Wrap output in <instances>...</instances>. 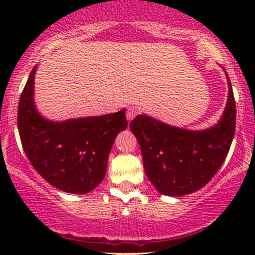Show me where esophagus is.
<instances>
[{
	"instance_id": "obj_1",
	"label": "esophagus",
	"mask_w": 255,
	"mask_h": 255,
	"mask_svg": "<svg viewBox=\"0 0 255 255\" xmlns=\"http://www.w3.org/2000/svg\"><path fill=\"white\" fill-rule=\"evenodd\" d=\"M137 109H134V107H128L127 109V112H126V118H127V121L129 122V121H132L133 118L137 116Z\"/></svg>"
}]
</instances>
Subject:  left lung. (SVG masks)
<instances>
[{"mask_svg":"<svg viewBox=\"0 0 255 255\" xmlns=\"http://www.w3.org/2000/svg\"><path fill=\"white\" fill-rule=\"evenodd\" d=\"M227 79V106L220 122L210 129H181L143 115L129 123L139 143L146 176L160 194H191L204 187L220 170L236 130V101Z\"/></svg>","mask_w":255,"mask_h":255,"instance_id":"left-lung-1","label":"left lung"}]
</instances>
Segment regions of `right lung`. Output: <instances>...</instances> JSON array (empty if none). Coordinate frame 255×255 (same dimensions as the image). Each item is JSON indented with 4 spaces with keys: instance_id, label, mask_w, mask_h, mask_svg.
I'll return each mask as SVG.
<instances>
[{
    "instance_id": "1",
    "label": "right lung",
    "mask_w": 255,
    "mask_h": 255,
    "mask_svg": "<svg viewBox=\"0 0 255 255\" xmlns=\"http://www.w3.org/2000/svg\"><path fill=\"white\" fill-rule=\"evenodd\" d=\"M35 68L20 94L18 132L28 160L61 191L87 194L104 180L116 137L127 128L126 110L111 115L50 122L33 102Z\"/></svg>"
}]
</instances>
